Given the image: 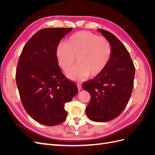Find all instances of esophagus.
Returning <instances> with one entry per match:
<instances>
[{"instance_id":"esophagus-1","label":"esophagus","mask_w":155,"mask_h":155,"mask_svg":"<svg viewBox=\"0 0 155 155\" xmlns=\"http://www.w3.org/2000/svg\"><path fill=\"white\" fill-rule=\"evenodd\" d=\"M77 86H78V90L79 91V90H81V83H78V84H77Z\"/></svg>"}]
</instances>
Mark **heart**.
<instances>
[{
	"label": "heart",
	"mask_w": 155,
	"mask_h": 155,
	"mask_svg": "<svg viewBox=\"0 0 155 155\" xmlns=\"http://www.w3.org/2000/svg\"><path fill=\"white\" fill-rule=\"evenodd\" d=\"M112 55L110 42L103 36L88 31H81L70 36L67 43H61L55 51L59 66L72 80L80 81L88 76H96L104 71Z\"/></svg>",
	"instance_id": "obj_1"
}]
</instances>
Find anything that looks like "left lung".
<instances>
[{"label":"left lung","mask_w":155,"mask_h":155,"mask_svg":"<svg viewBox=\"0 0 155 155\" xmlns=\"http://www.w3.org/2000/svg\"><path fill=\"white\" fill-rule=\"evenodd\" d=\"M111 45L112 55L104 71L83 88L91 94L86 114L91 120L105 122L117 118L124 110L134 86L135 68L129 51L123 43L105 30L97 29Z\"/></svg>","instance_id":"obj_1"}]
</instances>
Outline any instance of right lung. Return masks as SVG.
Returning a JSON list of instances; mask_svg holds the SVG:
<instances>
[{
    "mask_svg": "<svg viewBox=\"0 0 155 155\" xmlns=\"http://www.w3.org/2000/svg\"><path fill=\"white\" fill-rule=\"evenodd\" d=\"M72 30L46 28L26 43L18 59L15 79L25 109L37 122L47 126L66 120V103L78 92L77 85L60 69L55 51L63 37Z\"/></svg>",
    "mask_w": 155,
    "mask_h": 155,
    "instance_id": "1",
    "label": "right lung"
}]
</instances>
